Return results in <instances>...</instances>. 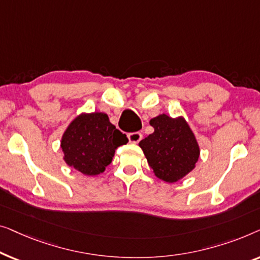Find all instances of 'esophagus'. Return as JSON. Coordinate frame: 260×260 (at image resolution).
<instances>
[{
  "label": "esophagus",
  "mask_w": 260,
  "mask_h": 260,
  "mask_svg": "<svg viewBox=\"0 0 260 260\" xmlns=\"http://www.w3.org/2000/svg\"><path fill=\"white\" fill-rule=\"evenodd\" d=\"M127 137H128V140L132 144H138V142L142 139V134L140 132H133V133L127 134Z\"/></svg>",
  "instance_id": "1"
}]
</instances>
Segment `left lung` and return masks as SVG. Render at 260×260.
Returning a JSON list of instances; mask_svg holds the SVG:
<instances>
[{
	"mask_svg": "<svg viewBox=\"0 0 260 260\" xmlns=\"http://www.w3.org/2000/svg\"><path fill=\"white\" fill-rule=\"evenodd\" d=\"M149 123L154 132L139 146L156 177L166 182L178 181L198 161L200 152L194 134L182 118L161 114Z\"/></svg>",
	"mask_w": 260,
	"mask_h": 260,
	"instance_id": "1",
	"label": "left lung"
}]
</instances>
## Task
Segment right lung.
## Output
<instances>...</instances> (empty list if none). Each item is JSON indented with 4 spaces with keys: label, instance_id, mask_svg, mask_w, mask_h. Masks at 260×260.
Segmentation results:
<instances>
[{
    "label": "right lung",
    "instance_id": "obj_1",
    "mask_svg": "<svg viewBox=\"0 0 260 260\" xmlns=\"http://www.w3.org/2000/svg\"><path fill=\"white\" fill-rule=\"evenodd\" d=\"M128 142L109 122L105 113L81 114L73 120L61 140L64 161L86 175L102 173L112 162L115 149Z\"/></svg>",
    "mask_w": 260,
    "mask_h": 260
}]
</instances>
